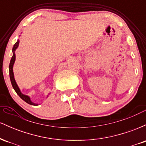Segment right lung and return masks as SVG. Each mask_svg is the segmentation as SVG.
<instances>
[{"label": "right lung", "instance_id": "obj_1", "mask_svg": "<svg viewBox=\"0 0 146 146\" xmlns=\"http://www.w3.org/2000/svg\"><path fill=\"white\" fill-rule=\"evenodd\" d=\"M18 44H19V40H18V41L15 43V44L14 45V47L12 48V51H13V56L11 58V61H10L9 63V77H10V80H11V84H12L13 88L15 90V91L16 92V93L19 95L20 98H21L22 100H24L25 102H27V104L31 105H36L35 104H33L32 102L31 101L30 98L27 95H25L23 94H22L21 90H20L19 88H18L17 84H16V81H15V79L14 77V73H13V65H14V62H15V59H16V56H15V50L17 48L18 46Z\"/></svg>", "mask_w": 146, "mask_h": 146}]
</instances>
